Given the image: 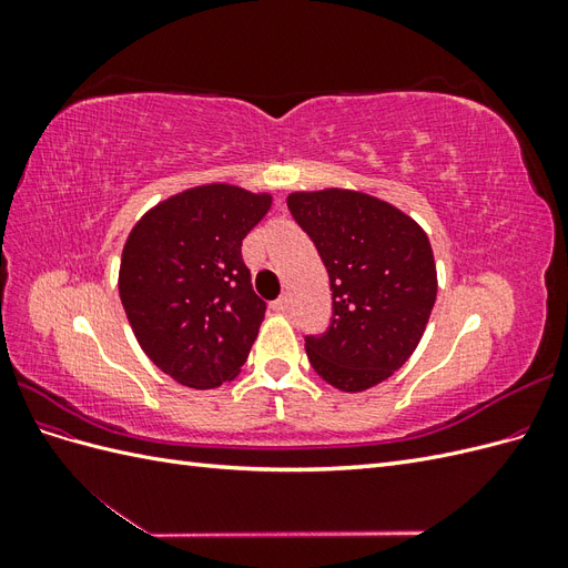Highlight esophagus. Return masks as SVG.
Listing matches in <instances>:
<instances>
[{
	"label": "esophagus",
	"instance_id": "34e87169",
	"mask_svg": "<svg viewBox=\"0 0 568 568\" xmlns=\"http://www.w3.org/2000/svg\"><path fill=\"white\" fill-rule=\"evenodd\" d=\"M288 305H291V298H288V296H282V298H277V301L272 303V311H274V313H286Z\"/></svg>",
	"mask_w": 568,
	"mask_h": 568
}]
</instances>
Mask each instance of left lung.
<instances>
[{"mask_svg": "<svg viewBox=\"0 0 568 568\" xmlns=\"http://www.w3.org/2000/svg\"><path fill=\"white\" fill-rule=\"evenodd\" d=\"M286 205L332 282L329 329L305 338L313 369L346 393L386 382L419 346L436 303L426 232L393 203L355 189L291 192Z\"/></svg>", "mask_w": 568, "mask_h": 568, "instance_id": "1", "label": "left lung"}]
</instances>
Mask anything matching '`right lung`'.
Masks as SVG:
<instances>
[{
	"label": "right lung",
	"mask_w": 568,
	"mask_h": 568,
	"mask_svg": "<svg viewBox=\"0 0 568 568\" xmlns=\"http://www.w3.org/2000/svg\"><path fill=\"white\" fill-rule=\"evenodd\" d=\"M270 205L267 192L199 184L159 201L128 234L120 301L146 357L178 384L217 388L242 372L265 320L242 242Z\"/></svg>",
	"instance_id": "obj_1"
}]
</instances>
